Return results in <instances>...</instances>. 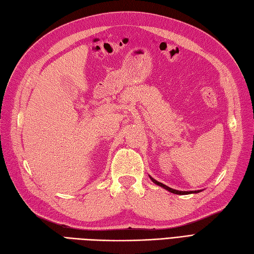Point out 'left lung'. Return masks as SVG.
<instances>
[{"instance_id":"left-lung-1","label":"left lung","mask_w":254,"mask_h":254,"mask_svg":"<svg viewBox=\"0 0 254 254\" xmlns=\"http://www.w3.org/2000/svg\"><path fill=\"white\" fill-rule=\"evenodd\" d=\"M150 178H151V180H152V182H153L154 184H156L157 186H160V187H162V188L166 189L167 191H170V192H172V193H176V194H190V193H198V192H200V191H201V190H196V191H180V190H175V189H173V188L167 187V186L164 185V184L159 183V182H157V180H155L154 178H152L151 176H150Z\"/></svg>"}]
</instances>
